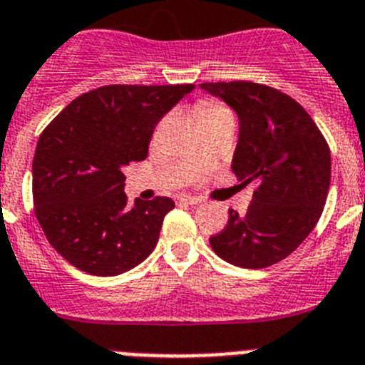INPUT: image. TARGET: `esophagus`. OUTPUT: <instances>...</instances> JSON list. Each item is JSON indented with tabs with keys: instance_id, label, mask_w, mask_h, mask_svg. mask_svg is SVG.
<instances>
[{
	"instance_id": "1",
	"label": "esophagus",
	"mask_w": 365,
	"mask_h": 365,
	"mask_svg": "<svg viewBox=\"0 0 365 365\" xmlns=\"http://www.w3.org/2000/svg\"><path fill=\"white\" fill-rule=\"evenodd\" d=\"M180 201L186 202V205H201L202 199L201 197H193V195H182Z\"/></svg>"
}]
</instances>
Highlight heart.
Returning <instances> with one entry per match:
<instances>
[{"mask_svg":"<svg viewBox=\"0 0 365 365\" xmlns=\"http://www.w3.org/2000/svg\"><path fill=\"white\" fill-rule=\"evenodd\" d=\"M197 117L202 122L215 120V118H232L230 111L225 106L215 104V102H202L197 108Z\"/></svg>","mask_w":365,"mask_h":365,"instance_id":"obj_1","label":"heart"}]
</instances>
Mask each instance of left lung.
<instances>
[{"instance_id":"obj_1","label":"left lung","mask_w":365,"mask_h":365,"mask_svg":"<svg viewBox=\"0 0 365 365\" xmlns=\"http://www.w3.org/2000/svg\"><path fill=\"white\" fill-rule=\"evenodd\" d=\"M240 120L232 172L254 185L245 215L228 212L210 237L221 259L263 269L285 259L316 227L331 185V151L314 120L285 93L254 82L201 83Z\"/></svg>"}]
</instances>
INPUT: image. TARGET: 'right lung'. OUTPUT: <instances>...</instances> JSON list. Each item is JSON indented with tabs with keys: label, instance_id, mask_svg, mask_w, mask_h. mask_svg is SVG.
<instances>
[{
	"label": "right lung",
	"instance_id": "right-lung-1",
	"mask_svg": "<svg viewBox=\"0 0 365 365\" xmlns=\"http://www.w3.org/2000/svg\"><path fill=\"white\" fill-rule=\"evenodd\" d=\"M195 89L106 86L73 100L43 130L32 160V197L45 237L93 276H117L157 247L170 197L128 205L124 168L144 160L155 125Z\"/></svg>",
	"mask_w": 365,
	"mask_h": 365
}]
</instances>
